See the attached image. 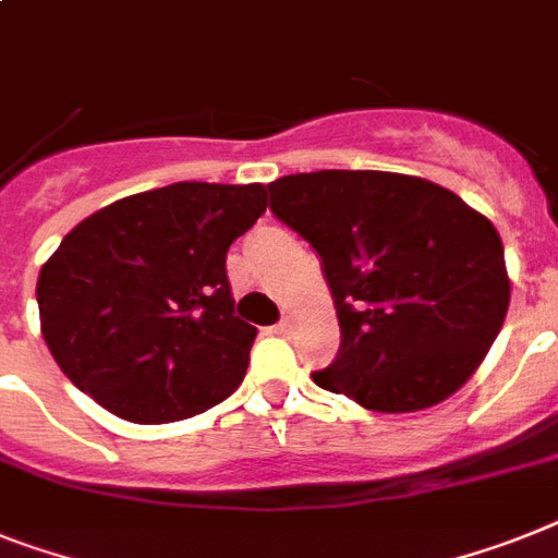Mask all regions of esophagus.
<instances>
[{"label": "esophagus", "mask_w": 558, "mask_h": 558, "mask_svg": "<svg viewBox=\"0 0 558 558\" xmlns=\"http://www.w3.org/2000/svg\"><path fill=\"white\" fill-rule=\"evenodd\" d=\"M276 333H279V336H290V333H293V319H290V316H284V319L282 322H279V325H276Z\"/></svg>", "instance_id": "1"}]
</instances>
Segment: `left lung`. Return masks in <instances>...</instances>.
<instances>
[{"instance_id": "left-lung-1", "label": "left lung", "mask_w": 558, "mask_h": 558, "mask_svg": "<svg viewBox=\"0 0 558 558\" xmlns=\"http://www.w3.org/2000/svg\"><path fill=\"white\" fill-rule=\"evenodd\" d=\"M270 210L322 262L342 342L313 381L367 411L411 413L471 379L510 302L496 228L456 193L381 170L270 182Z\"/></svg>"}]
</instances>
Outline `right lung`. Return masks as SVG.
Returning a JSON list of instances; mask_svg holds the SVG:
<instances>
[{
	"mask_svg": "<svg viewBox=\"0 0 558 558\" xmlns=\"http://www.w3.org/2000/svg\"><path fill=\"white\" fill-rule=\"evenodd\" d=\"M265 207L262 185L177 182L76 225L36 282L41 336L64 376L136 425L228 399L256 328L233 313L225 259Z\"/></svg>",
	"mask_w": 558,
	"mask_h": 558,
	"instance_id": "add662e5",
	"label": "right lung"
}]
</instances>
